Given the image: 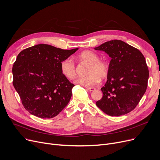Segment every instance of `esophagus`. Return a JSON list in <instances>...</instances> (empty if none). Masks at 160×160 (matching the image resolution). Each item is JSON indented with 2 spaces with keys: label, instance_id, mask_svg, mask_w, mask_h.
<instances>
[{
  "label": "esophagus",
  "instance_id": "34e87169",
  "mask_svg": "<svg viewBox=\"0 0 160 160\" xmlns=\"http://www.w3.org/2000/svg\"><path fill=\"white\" fill-rule=\"evenodd\" d=\"M88 89V90L90 91H95V88H86Z\"/></svg>",
  "mask_w": 160,
  "mask_h": 160
}]
</instances>
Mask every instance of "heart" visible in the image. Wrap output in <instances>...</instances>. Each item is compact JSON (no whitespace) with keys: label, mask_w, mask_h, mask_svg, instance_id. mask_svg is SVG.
Instances as JSON below:
<instances>
[{"label":"heart","mask_w":160,"mask_h":160,"mask_svg":"<svg viewBox=\"0 0 160 160\" xmlns=\"http://www.w3.org/2000/svg\"><path fill=\"white\" fill-rule=\"evenodd\" d=\"M80 60L89 63L86 76L78 77L74 82L87 88L93 87L100 81V78L107 77L109 72V66L104 61L99 60L98 56L91 50H85L78 56ZM62 74L67 79H73L76 77V67L70 58L63 60L60 65Z\"/></svg>","instance_id":"1"}]
</instances>
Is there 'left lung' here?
Segmentation results:
<instances>
[{
	"instance_id": "obj_1",
	"label": "left lung",
	"mask_w": 160,
	"mask_h": 160,
	"mask_svg": "<svg viewBox=\"0 0 160 160\" xmlns=\"http://www.w3.org/2000/svg\"><path fill=\"white\" fill-rule=\"evenodd\" d=\"M112 60L107 82L101 88L102 98L97 106L110 116L125 115L135 108L147 88L148 69L144 56L121 40H112L95 47Z\"/></svg>"
}]
</instances>
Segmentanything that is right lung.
<instances>
[{
	"label": "right lung",
	"instance_id": "obj_1",
	"mask_svg": "<svg viewBox=\"0 0 160 160\" xmlns=\"http://www.w3.org/2000/svg\"><path fill=\"white\" fill-rule=\"evenodd\" d=\"M78 49L39 44L18 54L12 68L13 85L30 114L50 119L68 104L74 85L62 74L60 65Z\"/></svg>",
	"mask_w": 160,
	"mask_h": 160
}]
</instances>
